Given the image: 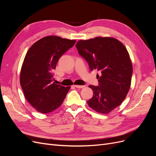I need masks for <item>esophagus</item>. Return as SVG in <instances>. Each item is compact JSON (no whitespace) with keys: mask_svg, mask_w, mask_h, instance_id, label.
<instances>
[{"mask_svg":"<svg viewBox=\"0 0 156 156\" xmlns=\"http://www.w3.org/2000/svg\"><path fill=\"white\" fill-rule=\"evenodd\" d=\"M75 88H83L84 87V85H75Z\"/></svg>","mask_w":156,"mask_h":156,"instance_id":"esophagus-1","label":"esophagus"}]
</instances>
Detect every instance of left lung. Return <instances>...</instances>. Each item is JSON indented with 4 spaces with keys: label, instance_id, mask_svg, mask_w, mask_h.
Returning <instances> with one entry per match:
<instances>
[{
    "label": "left lung",
    "instance_id": "left-lung-1",
    "mask_svg": "<svg viewBox=\"0 0 156 156\" xmlns=\"http://www.w3.org/2000/svg\"><path fill=\"white\" fill-rule=\"evenodd\" d=\"M75 46L90 69L100 72L97 74L98 86H88L94 94L88 104L94 111L107 114L119 107L129 92L133 67L128 52L113 37L79 40Z\"/></svg>",
    "mask_w": 156,
    "mask_h": 156
}]
</instances>
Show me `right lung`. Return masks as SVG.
<instances>
[{"label":"right lung","instance_id":"add662e5","mask_svg":"<svg viewBox=\"0 0 156 156\" xmlns=\"http://www.w3.org/2000/svg\"><path fill=\"white\" fill-rule=\"evenodd\" d=\"M75 42L58 36H46L27 51L21 68L20 84L27 101L38 112L45 114L56 109L69 90L70 87L53 82V71L61 56Z\"/></svg>","mask_w":156,"mask_h":156}]
</instances>
